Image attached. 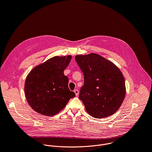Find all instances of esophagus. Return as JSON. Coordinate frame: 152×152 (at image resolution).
Wrapping results in <instances>:
<instances>
[{"label": "esophagus", "instance_id": "esophagus-1", "mask_svg": "<svg viewBox=\"0 0 152 152\" xmlns=\"http://www.w3.org/2000/svg\"><path fill=\"white\" fill-rule=\"evenodd\" d=\"M74 92H75V94H76V96H77L79 95V91H78L77 90H74Z\"/></svg>", "mask_w": 152, "mask_h": 152}]
</instances>
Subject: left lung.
I'll list each match as a JSON object with an SVG mask.
<instances>
[{
    "mask_svg": "<svg viewBox=\"0 0 152 152\" xmlns=\"http://www.w3.org/2000/svg\"><path fill=\"white\" fill-rule=\"evenodd\" d=\"M75 59L84 75L79 97L86 111L96 118L114 114L126 95L121 70L113 62L95 53L77 55Z\"/></svg>",
    "mask_w": 152,
    "mask_h": 152,
    "instance_id": "1",
    "label": "left lung"
}]
</instances>
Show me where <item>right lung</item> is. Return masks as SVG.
<instances>
[{
    "label": "right lung",
    "instance_id": "right-lung-1",
    "mask_svg": "<svg viewBox=\"0 0 152 152\" xmlns=\"http://www.w3.org/2000/svg\"><path fill=\"white\" fill-rule=\"evenodd\" d=\"M72 55L55 56L34 67L26 76L25 94L28 103L37 113L53 116L66 107L75 93L68 86L64 70Z\"/></svg>",
    "mask_w": 152,
    "mask_h": 152
}]
</instances>
